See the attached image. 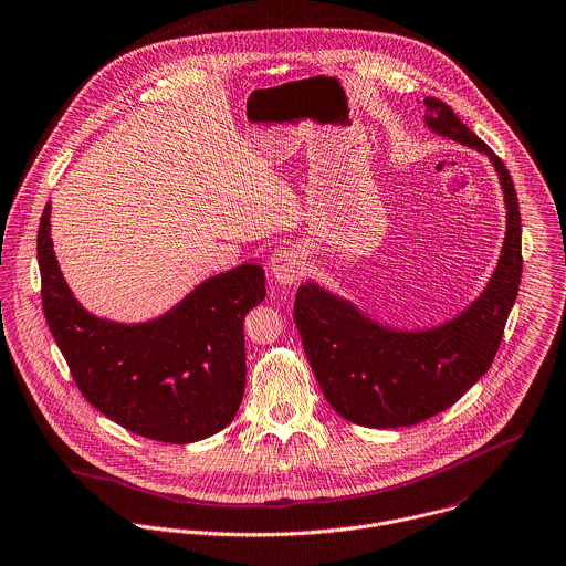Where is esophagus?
<instances>
[{
  "mask_svg": "<svg viewBox=\"0 0 566 566\" xmlns=\"http://www.w3.org/2000/svg\"><path fill=\"white\" fill-rule=\"evenodd\" d=\"M270 274L281 285H294L305 274V259L298 248H281L270 256Z\"/></svg>",
  "mask_w": 566,
  "mask_h": 566,
  "instance_id": "obj_1",
  "label": "esophagus"
}]
</instances>
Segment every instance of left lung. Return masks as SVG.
Returning a JSON list of instances; mask_svg holds the SVG:
<instances>
[{"label": "left lung", "mask_w": 566, "mask_h": 566, "mask_svg": "<svg viewBox=\"0 0 566 566\" xmlns=\"http://www.w3.org/2000/svg\"><path fill=\"white\" fill-rule=\"evenodd\" d=\"M423 105L432 132L490 156L505 192L507 234L481 298L437 329L390 332L314 283L298 287L294 321L312 371L332 408L367 428L415 426L459 401L492 367L521 285V210L507 167L443 101L428 96Z\"/></svg>", "instance_id": "1"}]
</instances>
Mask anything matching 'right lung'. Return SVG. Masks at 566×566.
Here are the masks:
<instances>
[{
    "mask_svg": "<svg viewBox=\"0 0 566 566\" xmlns=\"http://www.w3.org/2000/svg\"><path fill=\"white\" fill-rule=\"evenodd\" d=\"M45 323L81 395L118 426L167 443L223 430L243 399V318L265 298L261 265L203 281L167 316L116 325L87 314L65 285L50 239V201L36 232Z\"/></svg>",
    "mask_w": 566,
    "mask_h": 566,
    "instance_id": "obj_1",
    "label": "right lung"
}]
</instances>
